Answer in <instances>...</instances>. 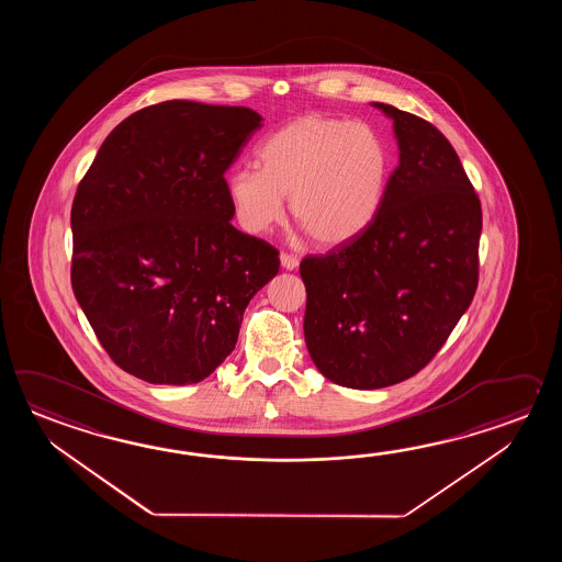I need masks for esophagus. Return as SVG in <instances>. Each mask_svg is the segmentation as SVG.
Returning <instances> with one entry per match:
<instances>
[{
    "instance_id": "34e87169",
    "label": "esophagus",
    "mask_w": 562,
    "mask_h": 562,
    "mask_svg": "<svg viewBox=\"0 0 562 562\" xmlns=\"http://www.w3.org/2000/svg\"><path fill=\"white\" fill-rule=\"evenodd\" d=\"M281 265H283V269H286V271H293V269H297L299 267V259L295 255L281 252Z\"/></svg>"
}]
</instances>
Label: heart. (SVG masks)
I'll return each mask as SVG.
<instances>
[{"label":"heart","mask_w":562,"mask_h":562,"mask_svg":"<svg viewBox=\"0 0 562 562\" xmlns=\"http://www.w3.org/2000/svg\"><path fill=\"white\" fill-rule=\"evenodd\" d=\"M259 167L227 179L243 228L261 235L291 215L315 243L337 247L359 237L380 213L390 150L368 124L303 116L273 132L257 150Z\"/></svg>","instance_id":"heart-1"}]
</instances>
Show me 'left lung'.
I'll return each mask as SVG.
<instances>
[{"instance_id": "1", "label": "left lung", "mask_w": 562, "mask_h": 562, "mask_svg": "<svg viewBox=\"0 0 562 562\" xmlns=\"http://www.w3.org/2000/svg\"><path fill=\"white\" fill-rule=\"evenodd\" d=\"M400 165L370 227L305 257L303 319L327 380L378 390L416 375L440 351L477 286L482 209L452 144L428 120L390 104Z\"/></svg>"}]
</instances>
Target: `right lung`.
<instances>
[{"mask_svg": "<svg viewBox=\"0 0 562 562\" xmlns=\"http://www.w3.org/2000/svg\"><path fill=\"white\" fill-rule=\"evenodd\" d=\"M245 106L168 100L122 120L72 204V289L112 361L148 383L209 378L279 251L231 225L225 172L259 131Z\"/></svg>", "mask_w": 562, "mask_h": 562, "instance_id": "1", "label": "right lung"}]
</instances>
